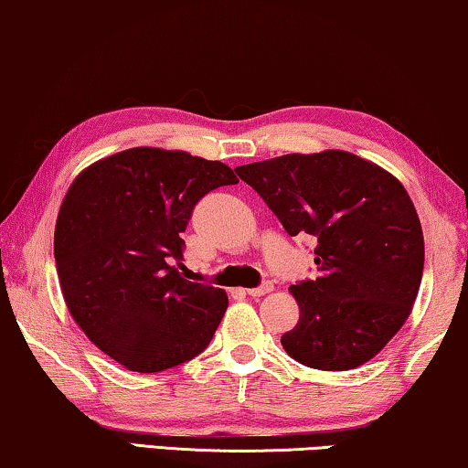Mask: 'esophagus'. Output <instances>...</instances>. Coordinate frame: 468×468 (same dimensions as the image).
<instances>
[{"instance_id":"esophagus-1","label":"esophagus","mask_w":468,"mask_h":468,"mask_svg":"<svg viewBox=\"0 0 468 468\" xmlns=\"http://www.w3.org/2000/svg\"><path fill=\"white\" fill-rule=\"evenodd\" d=\"M271 291H273V284H271V282H262L261 286L250 288L248 294H250V297H262V294H267V292H271Z\"/></svg>"}]
</instances>
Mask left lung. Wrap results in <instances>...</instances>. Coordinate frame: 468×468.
Segmentation results:
<instances>
[{
    "instance_id": "obj_1",
    "label": "left lung",
    "mask_w": 468,
    "mask_h": 468,
    "mask_svg": "<svg viewBox=\"0 0 468 468\" xmlns=\"http://www.w3.org/2000/svg\"><path fill=\"white\" fill-rule=\"evenodd\" d=\"M286 233L312 235L315 280L291 286L299 322L282 335L297 363L347 371L390 341L416 301L424 235L397 177L344 150L237 167Z\"/></svg>"
}]
</instances>
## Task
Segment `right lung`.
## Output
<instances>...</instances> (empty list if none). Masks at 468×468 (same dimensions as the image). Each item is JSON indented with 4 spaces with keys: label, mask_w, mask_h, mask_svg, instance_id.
<instances>
[{
    "label": "right lung",
    "mask_w": 468,
    "mask_h": 468,
    "mask_svg": "<svg viewBox=\"0 0 468 468\" xmlns=\"http://www.w3.org/2000/svg\"><path fill=\"white\" fill-rule=\"evenodd\" d=\"M237 184L231 167L188 153L131 148L84 169L55 229L58 284L78 326L137 373L188 363L212 341L229 299L188 282L182 233L203 197Z\"/></svg>",
    "instance_id": "add662e5"
}]
</instances>
